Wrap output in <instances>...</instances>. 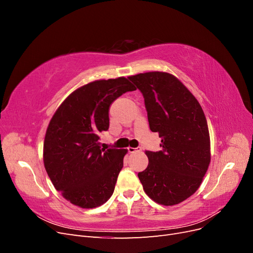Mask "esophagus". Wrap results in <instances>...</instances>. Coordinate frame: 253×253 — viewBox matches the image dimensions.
Here are the masks:
<instances>
[{
    "label": "esophagus",
    "mask_w": 253,
    "mask_h": 253,
    "mask_svg": "<svg viewBox=\"0 0 253 253\" xmlns=\"http://www.w3.org/2000/svg\"><path fill=\"white\" fill-rule=\"evenodd\" d=\"M127 151H128V153H135V152L141 151V148H132V147H128V148H127Z\"/></svg>",
    "instance_id": "obj_1"
}]
</instances>
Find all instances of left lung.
Listing matches in <instances>:
<instances>
[{"instance_id":"8db88e82","label":"left lung","mask_w":253,"mask_h":253,"mask_svg":"<svg viewBox=\"0 0 253 253\" xmlns=\"http://www.w3.org/2000/svg\"><path fill=\"white\" fill-rule=\"evenodd\" d=\"M144 98L150 129L162 150L145 151L147 169L138 173L145 194L164 206L177 205L196 192L210 164V136L202 106L175 77L149 72L128 77Z\"/></svg>"}]
</instances>
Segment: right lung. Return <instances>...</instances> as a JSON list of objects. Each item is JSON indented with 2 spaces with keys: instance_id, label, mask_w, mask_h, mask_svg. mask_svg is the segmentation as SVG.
I'll return each mask as SVG.
<instances>
[{
  "instance_id": "1",
  "label": "right lung",
  "mask_w": 253,
  "mask_h": 253,
  "mask_svg": "<svg viewBox=\"0 0 253 253\" xmlns=\"http://www.w3.org/2000/svg\"><path fill=\"white\" fill-rule=\"evenodd\" d=\"M136 87L125 77L96 80L68 96L45 134L43 160L53 187L73 205L96 208L112 196L126 149H101L111 104Z\"/></svg>"
}]
</instances>
